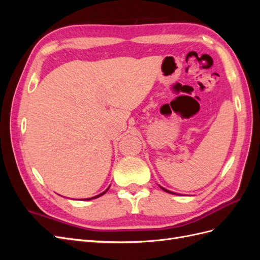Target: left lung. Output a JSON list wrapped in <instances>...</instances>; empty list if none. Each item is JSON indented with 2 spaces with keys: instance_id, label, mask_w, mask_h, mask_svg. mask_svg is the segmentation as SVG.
<instances>
[{
  "instance_id": "obj_1",
  "label": "left lung",
  "mask_w": 260,
  "mask_h": 260,
  "mask_svg": "<svg viewBox=\"0 0 260 260\" xmlns=\"http://www.w3.org/2000/svg\"><path fill=\"white\" fill-rule=\"evenodd\" d=\"M161 187V186H160ZM162 190L165 191V192H168V193H170V194H176V193H174V192H171V191H169V190H166V188H164V187H161Z\"/></svg>"
}]
</instances>
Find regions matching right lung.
Returning <instances> with one entry per match:
<instances>
[{"label":"right lung","instance_id":"obj_1","mask_svg":"<svg viewBox=\"0 0 260 260\" xmlns=\"http://www.w3.org/2000/svg\"><path fill=\"white\" fill-rule=\"evenodd\" d=\"M109 188V187H108ZM108 188L107 190H105L103 193H101V194H99V195H96V196H93V198H91V199H86V201H90V200H93V199H98V198H100V196H102V195H104L107 191H108Z\"/></svg>","mask_w":260,"mask_h":260}]
</instances>
